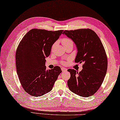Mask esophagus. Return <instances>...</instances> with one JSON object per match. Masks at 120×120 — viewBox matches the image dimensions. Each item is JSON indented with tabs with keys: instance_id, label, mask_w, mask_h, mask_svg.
<instances>
[{
	"instance_id": "34e87169",
	"label": "esophagus",
	"mask_w": 120,
	"mask_h": 120,
	"mask_svg": "<svg viewBox=\"0 0 120 120\" xmlns=\"http://www.w3.org/2000/svg\"><path fill=\"white\" fill-rule=\"evenodd\" d=\"M61 70L62 71V72H63L67 71V69H66V68H61Z\"/></svg>"
}]
</instances>
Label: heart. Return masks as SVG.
I'll list each match as a JSON object with an SVG mask.
<instances>
[{
  "mask_svg": "<svg viewBox=\"0 0 120 120\" xmlns=\"http://www.w3.org/2000/svg\"><path fill=\"white\" fill-rule=\"evenodd\" d=\"M62 43L64 46H68V45H72L73 46V41H72V40H71V39L68 38H64L62 40ZM54 47V46H52V47ZM62 63L63 64H66V62H62Z\"/></svg>",
  "mask_w": 120,
  "mask_h": 120,
  "instance_id": "obj_1",
  "label": "heart"
}]
</instances>
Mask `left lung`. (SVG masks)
<instances>
[{
  "mask_svg": "<svg viewBox=\"0 0 120 120\" xmlns=\"http://www.w3.org/2000/svg\"><path fill=\"white\" fill-rule=\"evenodd\" d=\"M63 34L71 38L77 47L75 63H83L79 73L68 69L69 89L80 96L88 97L101 87L107 69V58L104 47L95 32L90 29L65 30Z\"/></svg>",
  "mask_w": 120,
  "mask_h": 120,
  "instance_id": "8db88e82",
  "label": "left lung"
}]
</instances>
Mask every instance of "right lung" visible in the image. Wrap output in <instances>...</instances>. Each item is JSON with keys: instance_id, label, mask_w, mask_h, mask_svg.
Segmentation results:
<instances>
[{"instance_id": "1", "label": "right lung", "mask_w": 120, "mask_h": 120, "mask_svg": "<svg viewBox=\"0 0 120 120\" xmlns=\"http://www.w3.org/2000/svg\"><path fill=\"white\" fill-rule=\"evenodd\" d=\"M63 31L33 29L19 42L15 55L17 73L29 95L37 97L50 92L62 72L58 66L47 70L45 58L50 55L52 45Z\"/></svg>"}]
</instances>
